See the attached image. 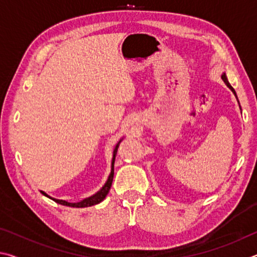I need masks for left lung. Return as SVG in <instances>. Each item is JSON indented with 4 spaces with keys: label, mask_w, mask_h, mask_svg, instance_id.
I'll return each instance as SVG.
<instances>
[{
    "label": "left lung",
    "mask_w": 257,
    "mask_h": 257,
    "mask_svg": "<svg viewBox=\"0 0 257 257\" xmlns=\"http://www.w3.org/2000/svg\"><path fill=\"white\" fill-rule=\"evenodd\" d=\"M221 78H222V80H223V81H224V82H225V85H227V86H228V87H229V88H230V89H231V90H232V93H233V94H234V95H236V92H234V89H233V88H232V86H231V85H230V84H229V81H228V79H227V76H225V73H224V72H223V73H222V76H221ZM236 97H237V95H236Z\"/></svg>",
    "instance_id": "left-lung-1"
}]
</instances>
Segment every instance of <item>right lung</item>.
Listing matches in <instances>:
<instances>
[{
  "mask_svg": "<svg viewBox=\"0 0 257 257\" xmlns=\"http://www.w3.org/2000/svg\"><path fill=\"white\" fill-rule=\"evenodd\" d=\"M121 141H122V139H120V141L118 142V144H116L115 147H114V151H113V158H112V163H111V173H110V176H108L106 182H105V184H104V186L102 187V188L97 191V193H95L94 195H92V196H89V197H87L85 199H82V201L78 202V203H69L67 201H63V199H56V198H53V197H50L49 195H47L46 193H44V191H42V190H41V193L44 195V196L49 197L51 199H53L54 202L61 204V205L71 206V207H87V206H93V205H95V204L101 203L103 199L106 197L108 190H110V188H111V185H112V181H113V176H114V160H115L116 152H118V147H119V144L121 143Z\"/></svg>",
  "mask_w": 257,
  "mask_h": 257,
  "instance_id": "obj_1",
  "label": "right lung"
}]
</instances>
